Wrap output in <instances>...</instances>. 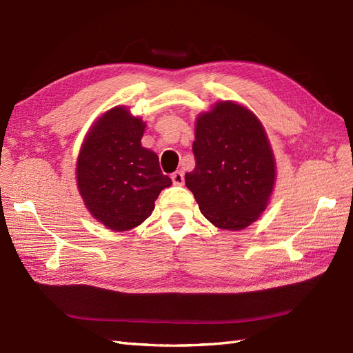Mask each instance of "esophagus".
<instances>
[{
    "label": "esophagus",
    "instance_id": "obj_1",
    "mask_svg": "<svg viewBox=\"0 0 353 353\" xmlns=\"http://www.w3.org/2000/svg\"><path fill=\"white\" fill-rule=\"evenodd\" d=\"M172 183H174V185H184V174L183 172H175L174 175H172Z\"/></svg>",
    "mask_w": 353,
    "mask_h": 353
}]
</instances>
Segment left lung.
Returning <instances> with one entry per match:
<instances>
[{
	"mask_svg": "<svg viewBox=\"0 0 353 353\" xmlns=\"http://www.w3.org/2000/svg\"><path fill=\"white\" fill-rule=\"evenodd\" d=\"M196 168L185 185L213 225L239 231L261 216L271 197L275 160L261 121L249 109L221 101L196 122Z\"/></svg>",
	"mask_w": 353,
	"mask_h": 353,
	"instance_id": "left-lung-1",
	"label": "left lung"
}]
</instances>
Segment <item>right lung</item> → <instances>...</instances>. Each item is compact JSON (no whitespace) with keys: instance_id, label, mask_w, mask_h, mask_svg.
Instances as JSON below:
<instances>
[{"instance_id":"1","label":"right lung","mask_w":353,"mask_h":353,"mask_svg":"<svg viewBox=\"0 0 353 353\" xmlns=\"http://www.w3.org/2000/svg\"><path fill=\"white\" fill-rule=\"evenodd\" d=\"M145 123L125 108L101 114L81 147L79 193L91 215L113 231L135 228L152 215L160 191L172 181L159 157L141 145Z\"/></svg>"}]
</instances>
